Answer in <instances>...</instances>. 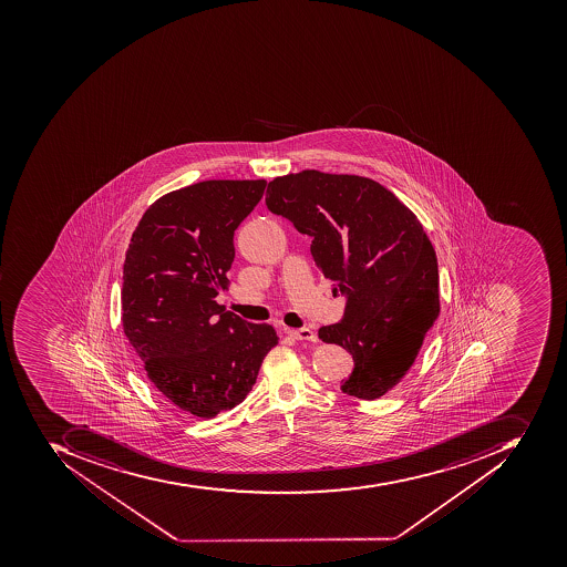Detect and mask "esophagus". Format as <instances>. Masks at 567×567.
<instances>
[{"instance_id":"obj_1","label":"esophagus","mask_w":567,"mask_h":567,"mask_svg":"<svg viewBox=\"0 0 567 567\" xmlns=\"http://www.w3.org/2000/svg\"><path fill=\"white\" fill-rule=\"evenodd\" d=\"M289 337H293L295 340H307V342H316L318 334L313 333L310 328H295V330H288Z\"/></svg>"}]
</instances>
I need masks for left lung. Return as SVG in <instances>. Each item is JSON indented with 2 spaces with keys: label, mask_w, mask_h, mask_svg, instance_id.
<instances>
[{
  "label": "left lung",
  "mask_w": 567,
  "mask_h": 567,
  "mask_svg": "<svg viewBox=\"0 0 567 567\" xmlns=\"http://www.w3.org/2000/svg\"><path fill=\"white\" fill-rule=\"evenodd\" d=\"M266 205L312 237L313 261L346 297L342 319L319 330L352 355L343 392L382 398L439 316L437 258L422 224L378 182L316 169L274 178Z\"/></svg>",
  "instance_id": "obj_1"
}]
</instances>
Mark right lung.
<instances>
[{"label": "right lung", "instance_id": "add662e5", "mask_svg": "<svg viewBox=\"0 0 567 567\" xmlns=\"http://www.w3.org/2000/svg\"><path fill=\"white\" fill-rule=\"evenodd\" d=\"M266 181H206L159 197L138 221L123 266V330L151 383L199 417L233 410L278 343L269 324L224 312L234 230Z\"/></svg>", "mask_w": 567, "mask_h": 567}]
</instances>
